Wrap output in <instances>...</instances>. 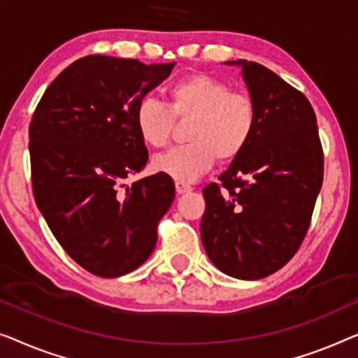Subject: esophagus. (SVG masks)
<instances>
[{"label": "esophagus", "instance_id": "34e87169", "mask_svg": "<svg viewBox=\"0 0 358 358\" xmlns=\"http://www.w3.org/2000/svg\"><path fill=\"white\" fill-rule=\"evenodd\" d=\"M175 189H177V193L178 194H185V193H189L191 189V185H188V183H183V181H177V183H175Z\"/></svg>", "mask_w": 358, "mask_h": 358}]
</instances>
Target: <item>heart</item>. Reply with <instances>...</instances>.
I'll return each mask as SVG.
<instances>
[{"label":"heart","mask_w":358,"mask_h":358,"mask_svg":"<svg viewBox=\"0 0 358 358\" xmlns=\"http://www.w3.org/2000/svg\"><path fill=\"white\" fill-rule=\"evenodd\" d=\"M177 118L194 117L188 131L189 144L154 157L155 172L189 183L213 167L215 159L234 160L253 138L258 112L251 97L209 74H193L169 89V105L145 97L136 107L139 138L150 148L169 143Z\"/></svg>","instance_id":"1"}]
</instances>
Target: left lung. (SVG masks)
<instances>
[{
	"mask_svg": "<svg viewBox=\"0 0 358 358\" xmlns=\"http://www.w3.org/2000/svg\"><path fill=\"white\" fill-rule=\"evenodd\" d=\"M225 64L241 68L258 122L220 185L203 189L201 240L224 274L256 280L279 271L300 248L323 185V149L313 107L300 90L263 64Z\"/></svg>",
	"mask_w": 358,
	"mask_h": 358,
	"instance_id": "left-lung-1",
	"label": "left lung"
}]
</instances>
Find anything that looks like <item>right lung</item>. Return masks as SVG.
Instances as JSON below:
<instances>
[{"label":"right lung","mask_w":358,"mask_h":358,"mask_svg":"<svg viewBox=\"0 0 358 358\" xmlns=\"http://www.w3.org/2000/svg\"><path fill=\"white\" fill-rule=\"evenodd\" d=\"M173 66L84 57L48 85L30 122L37 208L63 250L100 278L128 274L152 255L159 220L173 203L167 175L124 183L149 159L136 107Z\"/></svg>","instance_id":"1"}]
</instances>
